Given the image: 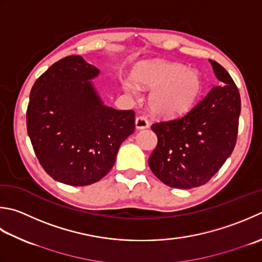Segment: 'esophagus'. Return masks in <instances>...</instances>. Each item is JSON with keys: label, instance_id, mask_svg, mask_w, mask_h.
<instances>
[{"label": "esophagus", "instance_id": "34e87169", "mask_svg": "<svg viewBox=\"0 0 262 262\" xmlns=\"http://www.w3.org/2000/svg\"><path fill=\"white\" fill-rule=\"evenodd\" d=\"M135 126H136L137 129H145V128H147L148 126H150V124H148V120L146 119L145 117L140 116V117L136 118Z\"/></svg>", "mask_w": 262, "mask_h": 262}]
</instances>
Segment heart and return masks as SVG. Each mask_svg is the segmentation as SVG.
Segmentation results:
<instances>
[{
  "label": "heart",
  "instance_id": "obj_1",
  "mask_svg": "<svg viewBox=\"0 0 262 262\" xmlns=\"http://www.w3.org/2000/svg\"><path fill=\"white\" fill-rule=\"evenodd\" d=\"M137 86L152 90L148 105L153 114L173 118L186 114L196 103L202 91L201 76L195 69H187L176 62L156 60L138 63L133 70ZM127 92L134 94L136 87L125 81Z\"/></svg>",
  "mask_w": 262,
  "mask_h": 262
}]
</instances>
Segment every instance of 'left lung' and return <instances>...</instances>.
Masks as SVG:
<instances>
[{
    "mask_svg": "<svg viewBox=\"0 0 262 262\" xmlns=\"http://www.w3.org/2000/svg\"><path fill=\"white\" fill-rule=\"evenodd\" d=\"M219 84L183 118L152 125L158 144L148 158L152 172L175 188L204 185L236 144L241 97L227 70L213 60Z\"/></svg>",
    "mask_w": 262,
    "mask_h": 262,
    "instance_id": "obj_1",
    "label": "left lung"
}]
</instances>
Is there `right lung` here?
I'll use <instances>...</instances> for the list:
<instances>
[{
	"label": "right lung",
	"instance_id": "add662e5",
	"mask_svg": "<svg viewBox=\"0 0 262 262\" xmlns=\"http://www.w3.org/2000/svg\"><path fill=\"white\" fill-rule=\"evenodd\" d=\"M100 70L79 55L52 64L35 81L27 132L35 155L55 181L99 182L114 167L121 143L135 130V112L103 103L92 79Z\"/></svg>",
	"mask_w": 262,
	"mask_h": 262
}]
</instances>
